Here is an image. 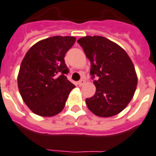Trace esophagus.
Listing matches in <instances>:
<instances>
[{
	"label": "esophagus",
	"mask_w": 156,
	"mask_h": 156,
	"mask_svg": "<svg viewBox=\"0 0 156 156\" xmlns=\"http://www.w3.org/2000/svg\"><path fill=\"white\" fill-rule=\"evenodd\" d=\"M84 83H85V80L82 79V80H80L78 82V85L79 86V87H82V86L84 85Z\"/></svg>",
	"instance_id": "1"
}]
</instances>
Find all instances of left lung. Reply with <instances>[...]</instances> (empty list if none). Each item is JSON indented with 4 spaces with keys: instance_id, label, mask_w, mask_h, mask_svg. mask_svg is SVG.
I'll return each mask as SVG.
<instances>
[{
    "instance_id": "obj_1",
    "label": "left lung",
    "mask_w": 156,
    "mask_h": 156,
    "mask_svg": "<svg viewBox=\"0 0 156 156\" xmlns=\"http://www.w3.org/2000/svg\"><path fill=\"white\" fill-rule=\"evenodd\" d=\"M90 62V74L95 94L87 98V107L99 117L118 115L127 106L136 90L137 75L126 51L101 36H87L78 40Z\"/></svg>"
}]
</instances>
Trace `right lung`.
Returning a JSON list of instances; mask_svg holds the SVG:
<instances>
[{"label":"right lung","instance_id":"add662e5","mask_svg":"<svg viewBox=\"0 0 156 156\" xmlns=\"http://www.w3.org/2000/svg\"><path fill=\"white\" fill-rule=\"evenodd\" d=\"M74 37L54 36L37 42L21 62L17 84L27 107L43 117L62 111L75 86L67 79L66 52L75 42Z\"/></svg>","mask_w":156,"mask_h":156}]
</instances>
